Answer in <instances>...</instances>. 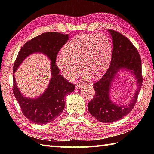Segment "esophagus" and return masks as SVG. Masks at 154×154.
<instances>
[{
  "instance_id": "34e87169",
  "label": "esophagus",
  "mask_w": 154,
  "mask_h": 154,
  "mask_svg": "<svg viewBox=\"0 0 154 154\" xmlns=\"http://www.w3.org/2000/svg\"><path fill=\"white\" fill-rule=\"evenodd\" d=\"M83 86V83H76V88L77 89H80Z\"/></svg>"
}]
</instances>
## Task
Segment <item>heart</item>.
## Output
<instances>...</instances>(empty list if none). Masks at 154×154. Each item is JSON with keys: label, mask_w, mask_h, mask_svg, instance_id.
I'll return each mask as SVG.
<instances>
[{"label": "heart", "mask_w": 154, "mask_h": 154, "mask_svg": "<svg viewBox=\"0 0 154 154\" xmlns=\"http://www.w3.org/2000/svg\"><path fill=\"white\" fill-rule=\"evenodd\" d=\"M64 54H59L56 64L62 75L71 80L82 70L84 77L97 78L105 73L110 64L112 44L110 40L100 34L79 35L64 47Z\"/></svg>", "instance_id": "b5f03b06"}]
</instances>
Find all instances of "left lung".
<instances>
[{
	"mask_svg": "<svg viewBox=\"0 0 154 154\" xmlns=\"http://www.w3.org/2000/svg\"><path fill=\"white\" fill-rule=\"evenodd\" d=\"M108 31L113 38V45L111 64L103 77L93 84L95 95L88 104L90 114L103 123L118 121L132 110L143 83L141 60L137 49L128 38L121 33L113 30ZM121 69L130 70L137 79V90L128 106L117 105L109 97L112 82Z\"/></svg>",
	"mask_w": 154,
	"mask_h": 154,
	"instance_id": "obj_1",
	"label": "left lung"
}]
</instances>
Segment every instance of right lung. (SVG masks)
Listing matches in <instances>:
<instances>
[{
	"label": "right lung",
	"mask_w": 154,
	"mask_h": 154,
	"mask_svg": "<svg viewBox=\"0 0 154 154\" xmlns=\"http://www.w3.org/2000/svg\"><path fill=\"white\" fill-rule=\"evenodd\" d=\"M69 39V35L56 32H45L26 43L15 60L14 74L27 57L33 53H42L51 60V79L46 90L39 97L26 98L22 94L15 83L14 75L13 92L19 103L22 113L33 123H49L63 112L66 96L72 92L75 85L59 73L56 64L58 51Z\"/></svg>",
	"instance_id": "add662e5"
}]
</instances>
